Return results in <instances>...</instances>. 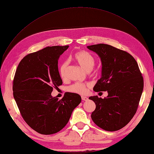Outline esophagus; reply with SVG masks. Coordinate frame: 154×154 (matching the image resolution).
Segmentation results:
<instances>
[{
    "label": "esophagus",
    "mask_w": 154,
    "mask_h": 154,
    "mask_svg": "<svg viewBox=\"0 0 154 154\" xmlns=\"http://www.w3.org/2000/svg\"><path fill=\"white\" fill-rule=\"evenodd\" d=\"M88 97H86V96H82V100L83 101H87L88 100Z\"/></svg>",
    "instance_id": "34e87169"
}]
</instances>
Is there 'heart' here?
<instances>
[{"instance_id":"b5f03b06","label":"heart","mask_w":154,"mask_h":154,"mask_svg":"<svg viewBox=\"0 0 154 154\" xmlns=\"http://www.w3.org/2000/svg\"><path fill=\"white\" fill-rule=\"evenodd\" d=\"M73 58L75 61L80 65V66L87 71H90L93 67L95 63V58L93 56L87 52L85 51H78L73 55ZM68 65V62H63L59 69L60 76L62 78H64L66 75V69ZM92 74L97 75L99 73V70L97 69H94L91 70ZM90 85L88 83H75L70 86L68 88L69 91L77 93L80 94H85L88 91V88L89 87Z\"/></svg>"}]
</instances>
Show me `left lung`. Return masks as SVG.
<instances>
[{
    "label": "left lung",
    "instance_id": "1",
    "mask_svg": "<svg viewBox=\"0 0 154 154\" xmlns=\"http://www.w3.org/2000/svg\"><path fill=\"white\" fill-rule=\"evenodd\" d=\"M96 53L102 62L101 78L94 87L95 92L107 91L102 99L89 97L96 104L91 118L106 131H116L127 125L137 110L144 81L136 60L125 51L99 44L87 46Z\"/></svg>",
    "mask_w": 154,
    "mask_h": 154
}]
</instances>
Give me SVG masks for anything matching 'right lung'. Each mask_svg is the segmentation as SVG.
Masks as SVG:
<instances>
[{
	"label": "right lung",
	"instance_id": "1",
	"mask_svg": "<svg viewBox=\"0 0 154 154\" xmlns=\"http://www.w3.org/2000/svg\"><path fill=\"white\" fill-rule=\"evenodd\" d=\"M68 48L52 46L28 54L18 64L13 78V97L22 117L41 134L60 131L81 103L76 93H65L61 100L51 96L54 88L62 85L58 60Z\"/></svg>",
	"mask_w": 154,
	"mask_h": 154
}]
</instances>
